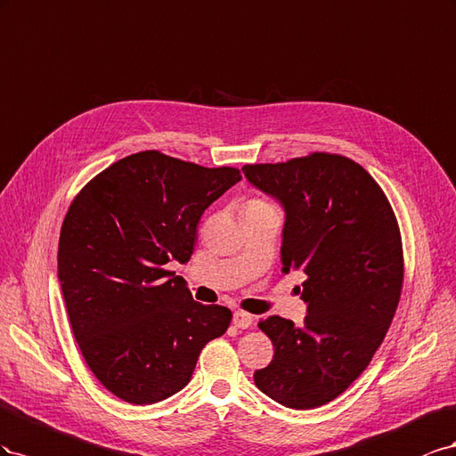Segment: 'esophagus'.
Listing matches in <instances>:
<instances>
[{"label": "esophagus", "instance_id": "1", "mask_svg": "<svg viewBox=\"0 0 456 456\" xmlns=\"http://www.w3.org/2000/svg\"><path fill=\"white\" fill-rule=\"evenodd\" d=\"M232 322H235L237 329H248V327H252L254 315L246 314V311H235V315H232Z\"/></svg>", "mask_w": 456, "mask_h": 456}]
</instances>
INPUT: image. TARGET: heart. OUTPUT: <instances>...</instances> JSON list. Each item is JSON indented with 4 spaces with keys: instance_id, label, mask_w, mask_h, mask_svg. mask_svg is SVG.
Returning a JSON list of instances; mask_svg holds the SVG:
<instances>
[{
    "instance_id": "1",
    "label": "heart",
    "mask_w": 456,
    "mask_h": 456,
    "mask_svg": "<svg viewBox=\"0 0 456 456\" xmlns=\"http://www.w3.org/2000/svg\"><path fill=\"white\" fill-rule=\"evenodd\" d=\"M262 206H269V204L262 199H250L248 202L244 204V210H248V208H262Z\"/></svg>"
}]
</instances>
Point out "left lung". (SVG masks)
Returning a JSON list of instances; mask_svg holds the SVG:
<instances>
[{"label": "left lung", "instance_id": "left-lung-1", "mask_svg": "<svg viewBox=\"0 0 456 456\" xmlns=\"http://www.w3.org/2000/svg\"><path fill=\"white\" fill-rule=\"evenodd\" d=\"M252 185L282 202V271H302V327L271 315L257 322L273 359L254 372L265 395L315 409L367 369L401 297L403 242L382 187L347 156L311 152L277 164H246Z\"/></svg>", "mask_w": 456, "mask_h": 456}]
</instances>
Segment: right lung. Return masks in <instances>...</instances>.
<instances>
[{
  "label": "right lung",
  "mask_w": 456,
  "mask_h": 456,
  "mask_svg": "<svg viewBox=\"0 0 456 456\" xmlns=\"http://www.w3.org/2000/svg\"><path fill=\"white\" fill-rule=\"evenodd\" d=\"M142 151L114 162L76 194L59 239V282L70 327L95 379L134 405L183 389L202 347L231 311L192 300L167 269L189 262L204 210L240 181Z\"/></svg>",
  "instance_id": "right-lung-1"
}]
</instances>
